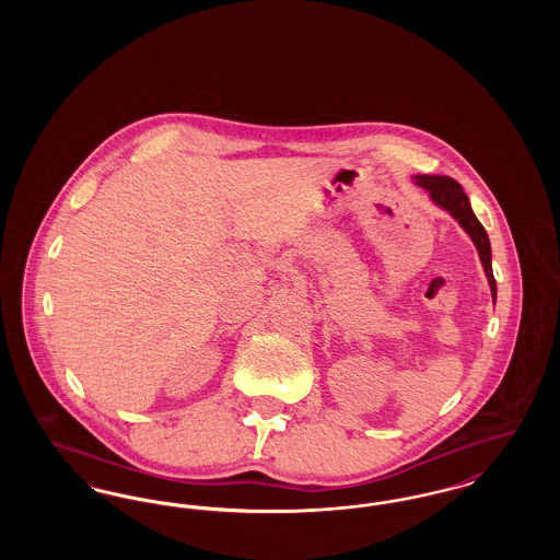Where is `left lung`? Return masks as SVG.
<instances>
[{"label":"left lung","mask_w":560,"mask_h":560,"mask_svg":"<svg viewBox=\"0 0 560 560\" xmlns=\"http://www.w3.org/2000/svg\"><path fill=\"white\" fill-rule=\"evenodd\" d=\"M413 180L418 187L427 188L432 201L452 213L453 218L462 224V229L470 235V240L475 241V245L479 249L480 262H482V268L489 279V288L493 293V302H495L498 285L493 279V268H491V243H489L487 231L482 229L479 218L472 212L470 199L464 192V188L459 187L450 176H416Z\"/></svg>","instance_id":"left-lung-1"}]
</instances>
